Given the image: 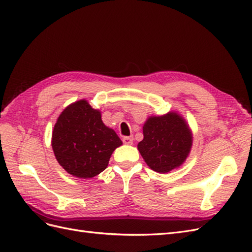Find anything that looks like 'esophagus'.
<instances>
[{
  "label": "esophagus",
  "instance_id": "obj_1",
  "mask_svg": "<svg viewBox=\"0 0 252 252\" xmlns=\"http://www.w3.org/2000/svg\"><path fill=\"white\" fill-rule=\"evenodd\" d=\"M123 143L126 145H131L133 143V138H131V136H124Z\"/></svg>",
  "mask_w": 252,
  "mask_h": 252
}]
</instances>
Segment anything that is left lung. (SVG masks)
Masks as SVG:
<instances>
[{
  "mask_svg": "<svg viewBox=\"0 0 252 252\" xmlns=\"http://www.w3.org/2000/svg\"><path fill=\"white\" fill-rule=\"evenodd\" d=\"M144 139L138 148L152 170L166 173L181 166L188 157L192 135L178 113L151 117L143 126Z\"/></svg>",
  "mask_w": 252,
  "mask_h": 252,
  "instance_id": "left-lung-1",
  "label": "left lung"
}]
</instances>
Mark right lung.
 Masks as SVG:
<instances>
[{"label": "right lung", "instance_id": "1", "mask_svg": "<svg viewBox=\"0 0 252 252\" xmlns=\"http://www.w3.org/2000/svg\"><path fill=\"white\" fill-rule=\"evenodd\" d=\"M52 149L59 164L73 177L94 178L108 166L113 150L122 141L105 126L101 112L86 100L68 106L52 131Z\"/></svg>", "mask_w": 252, "mask_h": 252}]
</instances>
